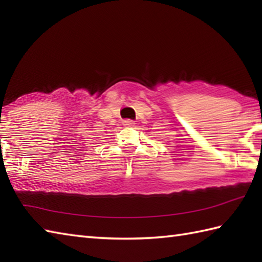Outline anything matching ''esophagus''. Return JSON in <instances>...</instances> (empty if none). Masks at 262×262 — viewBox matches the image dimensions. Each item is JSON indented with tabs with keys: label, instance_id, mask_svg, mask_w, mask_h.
<instances>
[{
	"label": "esophagus",
	"instance_id": "34e87169",
	"mask_svg": "<svg viewBox=\"0 0 262 262\" xmlns=\"http://www.w3.org/2000/svg\"><path fill=\"white\" fill-rule=\"evenodd\" d=\"M122 125H124V126H134L135 124H134V121H133V120L126 119V120L122 121Z\"/></svg>",
	"mask_w": 262,
	"mask_h": 262
}]
</instances>
